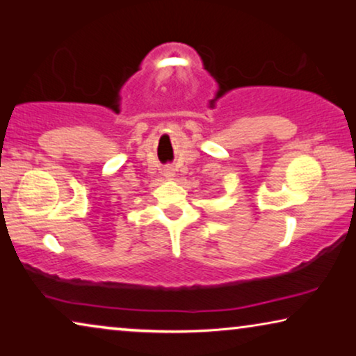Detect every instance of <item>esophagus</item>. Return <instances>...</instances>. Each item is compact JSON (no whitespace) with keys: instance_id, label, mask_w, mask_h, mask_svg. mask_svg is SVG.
Returning a JSON list of instances; mask_svg holds the SVG:
<instances>
[{"instance_id":"esophagus-1","label":"esophagus","mask_w":356,"mask_h":356,"mask_svg":"<svg viewBox=\"0 0 356 356\" xmlns=\"http://www.w3.org/2000/svg\"><path fill=\"white\" fill-rule=\"evenodd\" d=\"M163 177L168 178V179H172L175 177V170L172 167H167V168L163 170Z\"/></svg>"}]
</instances>
